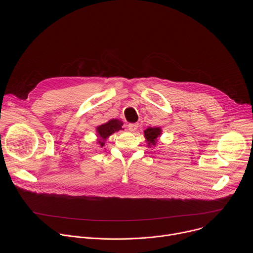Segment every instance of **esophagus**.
Instances as JSON below:
<instances>
[{"label": "esophagus", "mask_w": 253, "mask_h": 253, "mask_svg": "<svg viewBox=\"0 0 253 253\" xmlns=\"http://www.w3.org/2000/svg\"><path fill=\"white\" fill-rule=\"evenodd\" d=\"M138 125H139L138 123H130V124H128V129H129L131 132H134V131L137 130Z\"/></svg>", "instance_id": "esophagus-1"}]
</instances>
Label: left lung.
<instances>
[{"label": "left lung", "mask_w": 253, "mask_h": 253, "mask_svg": "<svg viewBox=\"0 0 253 253\" xmlns=\"http://www.w3.org/2000/svg\"><path fill=\"white\" fill-rule=\"evenodd\" d=\"M161 129L160 128H152L149 127L145 131H144V136L146 138V141L148 142V146H155V144L157 143V138L160 137L161 135Z\"/></svg>", "instance_id": "obj_1"}]
</instances>
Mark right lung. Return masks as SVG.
Returning a JSON list of instances; mask_svg holds the SVG:
<instances>
[{"mask_svg": "<svg viewBox=\"0 0 253 253\" xmlns=\"http://www.w3.org/2000/svg\"><path fill=\"white\" fill-rule=\"evenodd\" d=\"M122 121L118 119H112L109 120L107 123L102 124L97 127V136L99 137L98 143L101 147L105 145V141L108 139V137L111 136L113 133L118 132L119 130H123L122 128Z\"/></svg>", "mask_w": 253, "mask_h": 253, "instance_id": "add662e5", "label": "right lung"}]
</instances>
